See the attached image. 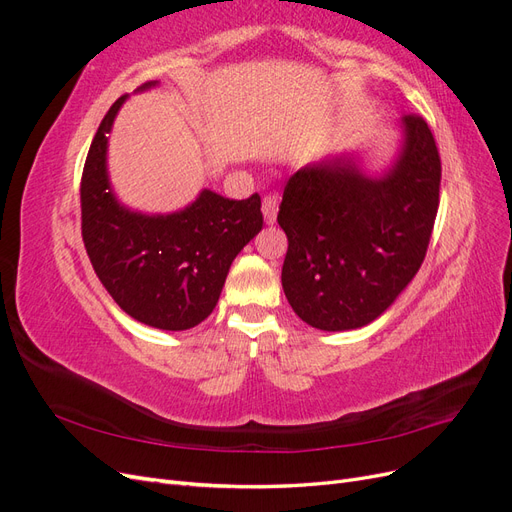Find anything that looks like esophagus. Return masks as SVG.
<instances>
[{
	"instance_id": "34e87169",
	"label": "esophagus",
	"mask_w": 512,
	"mask_h": 512,
	"mask_svg": "<svg viewBox=\"0 0 512 512\" xmlns=\"http://www.w3.org/2000/svg\"><path fill=\"white\" fill-rule=\"evenodd\" d=\"M262 215H265V222L271 226L277 220V196H265L262 200Z\"/></svg>"
}]
</instances>
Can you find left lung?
<instances>
[{
    "mask_svg": "<svg viewBox=\"0 0 512 512\" xmlns=\"http://www.w3.org/2000/svg\"><path fill=\"white\" fill-rule=\"evenodd\" d=\"M389 166L369 173L342 151L294 173L277 222L288 237L282 288L303 322L352 331L380 318L421 269L440 203L442 166L423 117L397 121Z\"/></svg>",
    "mask_w": 512,
    "mask_h": 512,
    "instance_id": "8db88e82",
    "label": "left lung"
}]
</instances>
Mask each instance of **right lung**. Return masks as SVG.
I'll return each instance as SVG.
<instances>
[{"label":"right lung","mask_w":512,"mask_h":512,"mask_svg":"<svg viewBox=\"0 0 512 512\" xmlns=\"http://www.w3.org/2000/svg\"><path fill=\"white\" fill-rule=\"evenodd\" d=\"M158 87L149 81L136 89ZM121 96L104 115L81 181L83 241L91 265L115 303L134 320L185 331L218 305L232 260L262 230L260 196L230 200L200 190L188 207L143 213L117 198L108 177V134Z\"/></svg>","instance_id":"obj_1"}]
</instances>
